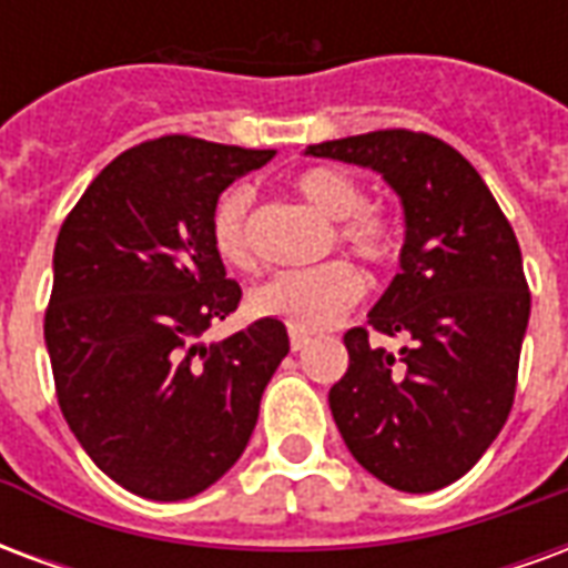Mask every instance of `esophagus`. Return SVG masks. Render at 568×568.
<instances>
[{"instance_id":"34e87169","label":"esophagus","mask_w":568,"mask_h":568,"mask_svg":"<svg viewBox=\"0 0 568 568\" xmlns=\"http://www.w3.org/2000/svg\"><path fill=\"white\" fill-rule=\"evenodd\" d=\"M288 344H292V353H301L310 346V334L304 332H288Z\"/></svg>"}]
</instances>
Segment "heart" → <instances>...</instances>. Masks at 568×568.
<instances>
[{"label":"heart","instance_id":"obj_1","mask_svg":"<svg viewBox=\"0 0 568 568\" xmlns=\"http://www.w3.org/2000/svg\"><path fill=\"white\" fill-rule=\"evenodd\" d=\"M295 191L313 210L334 222V240L368 264H386L395 255V231L377 212L365 210V187L344 170L313 166L295 179ZM215 252L234 267H252L248 243V187H231L212 219ZM365 292L362 273L346 261H325L316 267L280 271L252 288L248 307L264 320H280L295 332H322L341 322Z\"/></svg>","mask_w":568,"mask_h":568}]
</instances>
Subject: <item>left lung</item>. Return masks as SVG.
<instances>
[{"label":"left lung","mask_w":568,"mask_h":568,"mask_svg":"<svg viewBox=\"0 0 568 568\" xmlns=\"http://www.w3.org/2000/svg\"><path fill=\"white\" fill-rule=\"evenodd\" d=\"M304 154L381 173L405 212L398 273L368 322L410 344L393 356L365 328L346 332L349 368L328 393L334 423L386 487H447L487 453L511 410L529 325L517 236L475 166L435 136L377 130Z\"/></svg>","instance_id":"left-lung-1"}]
</instances>
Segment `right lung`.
<instances>
[{
  "mask_svg": "<svg viewBox=\"0 0 568 568\" xmlns=\"http://www.w3.org/2000/svg\"><path fill=\"white\" fill-rule=\"evenodd\" d=\"M276 151L161 136L118 154L69 212L44 313L57 402L84 453L142 499L179 501L243 456L280 320L200 344L240 304L212 243L215 203Z\"/></svg>",
  "mask_w": 568,
  "mask_h": 568,
  "instance_id": "right-lung-1",
  "label": "right lung"
}]
</instances>
